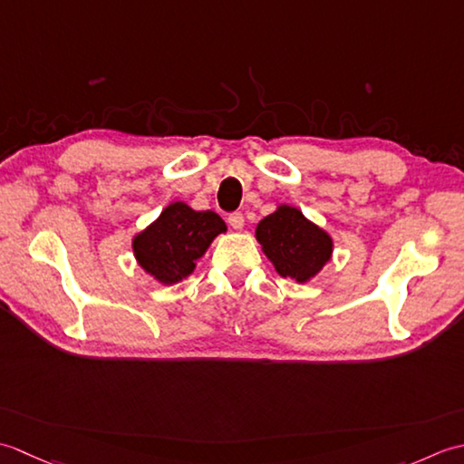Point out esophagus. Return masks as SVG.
Returning a JSON list of instances; mask_svg holds the SVG:
<instances>
[{
  "instance_id": "1",
  "label": "esophagus",
  "mask_w": 464,
  "mask_h": 464,
  "mask_svg": "<svg viewBox=\"0 0 464 464\" xmlns=\"http://www.w3.org/2000/svg\"><path fill=\"white\" fill-rule=\"evenodd\" d=\"M228 224L232 226L234 230H242L244 228V216H242V212H232L228 216Z\"/></svg>"
}]
</instances>
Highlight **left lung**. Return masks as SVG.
I'll use <instances>...</instances> for the list:
<instances>
[{
    "label": "left lung",
    "instance_id": "left-lung-1",
    "mask_svg": "<svg viewBox=\"0 0 464 464\" xmlns=\"http://www.w3.org/2000/svg\"><path fill=\"white\" fill-rule=\"evenodd\" d=\"M262 252L282 278L308 282L333 256V238L298 208L282 204L256 226Z\"/></svg>",
    "mask_w": 464,
    "mask_h": 464
}]
</instances>
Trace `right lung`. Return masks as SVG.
I'll list each match as a JSON object with an SVG mask.
<instances>
[{"mask_svg": "<svg viewBox=\"0 0 464 464\" xmlns=\"http://www.w3.org/2000/svg\"><path fill=\"white\" fill-rule=\"evenodd\" d=\"M226 224L212 210L196 212L184 202L166 206L158 220L134 236L131 248L138 264L162 285H176L190 276L196 260L204 256Z\"/></svg>", "mask_w": 464, "mask_h": 464, "instance_id": "1", "label": "right lung"}]
</instances>
